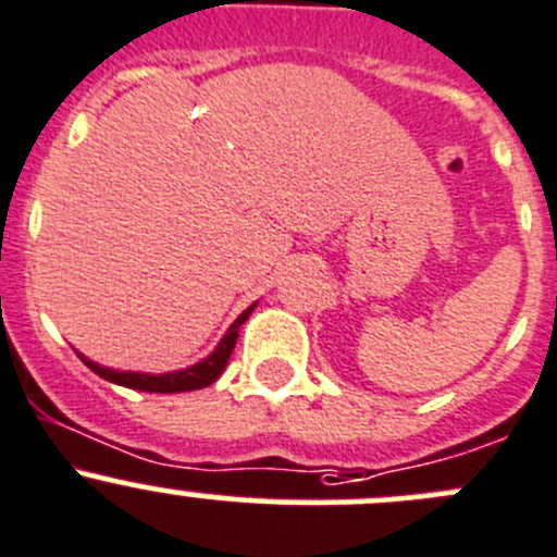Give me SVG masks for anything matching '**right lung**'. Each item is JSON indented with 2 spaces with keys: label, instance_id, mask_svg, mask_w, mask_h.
I'll list each match as a JSON object with an SVG mask.
<instances>
[{
  "label": "right lung",
  "instance_id": "1",
  "mask_svg": "<svg viewBox=\"0 0 557 557\" xmlns=\"http://www.w3.org/2000/svg\"><path fill=\"white\" fill-rule=\"evenodd\" d=\"M252 310H256V305L247 307V310L242 312L234 323H231V329L225 332V337L220 339V345L207 356V359L198 361V364H193V367H187V370L160 372V375H149V372H119V370H111V367H100L97 361L86 359L84 354H78V356L91 372H97V375L106 377V381L119 383V386L138 388V392H154V394L193 392V388H203V386H209V383L218 381L220 372H223L225 364H228L231 354H234L236 337H239V326L247 321V318H250Z\"/></svg>",
  "mask_w": 557,
  "mask_h": 557
}]
</instances>
